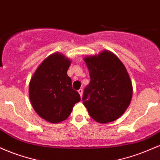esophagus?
I'll return each mask as SVG.
<instances>
[{"label":"esophagus","instance_id":"34e87169","mask_svg":"<svg viewBox=\"0 0 160 160\" xmlns=\"http://www.w3.org/2000/svg\"><path fill=\"white\" fill-rule=\"evenodd\" d=\"M82 92H83V90H82V89H80L78 90V92H79V94H80V97H82Z\"/></svg>","mask_w":160,"mask_h":160}]
</instances>
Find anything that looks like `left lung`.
Masks as SVG:
<instances>
[{
    "label": "left lung",
    "mask_w": 160,
    "mask_h": 160,
    "mask_svg": "<svg viewBox=\"0 0 160 160\" xmlns=\"http://www.w3.org/2000/svg\"><path fill=\"white\" fill-rule=\"evenodd\" d=\"M84 61L90 82L84 89L82 103L95 121L113 122L126 111L132 96V85L127 71L109 51L86 57Z\"/></svg>",
    "instance_id": "8db88e82"
}]
</instances>
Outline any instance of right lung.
<instances>
[{"label":"right lung","instance_id":"obj_1","mask_svg":"<svg viewBox=\"0 0 160 160\" xmlns=\"http://www.w3.org/2000/svg\"><path fill=\"white\" fill-rule=\"evenodd\" d=\"M71 61L54 53L40 64L29 83V98L38 114L52 123L66 120L80 101L67 74Z\"/></svg>","mask_w":160,"mask_h":160}]
</instances>
